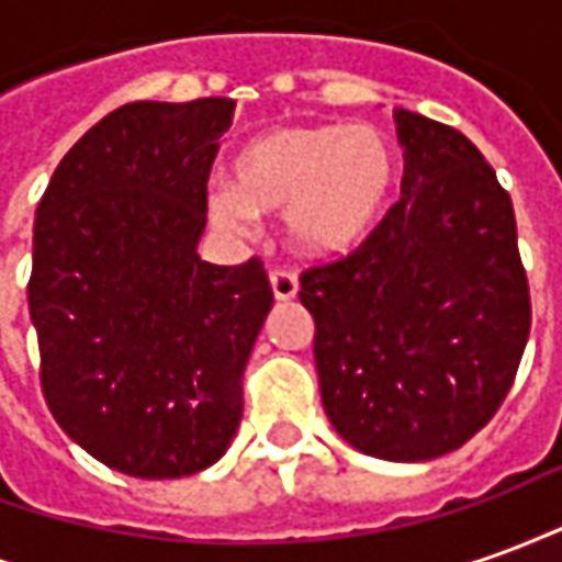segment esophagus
Here are the masks:
<instances>
[{"instance_id": "34e87169", "label": "esophagus", "mask_w": 562, "mask_h": 562, "mask_svg": "<svg viewBox=\"0 0 562 562\" xmlns=\"http://www.w3.org/2000/svg\"><path fill=\"white\" fill-rule=\"evenodd\" d=\"M270 289H273L277 301H294L297 297V280L289 270H270Z\"/></svg>"}]
</instances>
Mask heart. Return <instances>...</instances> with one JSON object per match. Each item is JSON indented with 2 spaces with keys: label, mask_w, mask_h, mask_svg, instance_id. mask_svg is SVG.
Returning a JSON list of instances; mask_svg holds the SVG:
<instances>
[{
  "label": "heart",
  "mask_w": 562,
  "mask_h": 562,
  "mask_svg": "<svg viewBox=\"0 0 562 562\" xmlns=\"http://www.w3.org/2000/svg\"><path fill=\"white\" fill-rule=\"evenodd\" d=\"M210 195L213 220L249 232L285 213V237L306 258L355 252L389 213L397 186L391 138L367 123H289L249 138Z\"/></svg>",
  "instance_id": "b5f03b06"
}]
</instances>
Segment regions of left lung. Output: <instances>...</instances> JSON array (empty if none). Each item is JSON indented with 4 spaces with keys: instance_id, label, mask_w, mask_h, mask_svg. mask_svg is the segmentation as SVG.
Listing matches in <instances>:
<instances>
[{
    "instance_id": "8db88e82",
    "label": "left lung",
    "mask_w": 562,
    "mask_h": 562,
    "mask_svg": "<svg viewBox=\"0 0 562 562\" xmlns=\"http://www.w3.org/2000/svg\"><path fill=\"white\" fill-rule=\"evenodd\" d=\"M401 201L352 256L301 273L334 430L434 460L494 418L530 337L512 198L458 128L397 111Z\"/></svg>"
}]
</instances>
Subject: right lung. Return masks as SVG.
<instances>
[{
  "mask_svg": "<svg viewBox=\"0 0 562 562\" xmlns=\"http://www.w3.org/2000/svg\"><path fill=\"white\" fill-rule=\"evenodd\" d=\"M232 99L132 102L68 149L32 228L42 391L83 451L135 479L207 470L244 415L270 306L258 258L201 261Z\"/></svg>",
  "mask_w": 562,
  "mask_h": 562,
  "instance_id": "right-lung-1",
  "label": "right lung"
}]
</instances>
